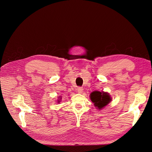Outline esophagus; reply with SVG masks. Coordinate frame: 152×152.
Listing matches in <instances>:
<instances>
[{
    "label": "esophagus",
    "instance_id": "esophagus-1",
    "mask_svg": "<svg viewBox=\"0 0 152 152\" xmlns=\"http://www.w3.org/2000/svg\"><path fill=\"white\" fill-rule=\"evenodd\" d=\"M77 91H78V93H82L83 91V89L82 88H78V89H77Z\"/></svg>",
    "mask_w": 152,
    "mask_h": 152
}]
</instances>
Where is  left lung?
Wrapping results in <instances>:
<instances>
[{
    "label": "left lung",
    "mask_w": 152,
    "mask_h": 152,
    "mask_svg": "<svg viewBox=\"0 0 152 152\" xmlns=\"http://www.w3.org/2000/svg\"><path fill=\"white\" fill-rule=\"evenodd\" d=\"M89 97L94 103V106L99 110L104 108L112 101L111 96L108 93L104 91H94L91 93Z\"/></svg>",
    "instance_id": "1"
}]
</instances>
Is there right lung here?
Returning <instances> with one entry per match:
<instances>
[{
  "mask_svg": "<svg viewBox=\"0 0 152 152\" xmlns=\"http://www.w3.org/2000/svg\"><path fill=\"white\" fill-rule=\"evenodd\" d=\"M61 99H62V97H61V96H59V98L57 100V103H59L61 101Z\"/></svg>",
  "mask_w": 152,
  "mask_h": 152,
  "instance_id": "1",
  "label": "right lung"
}]
</instances>
